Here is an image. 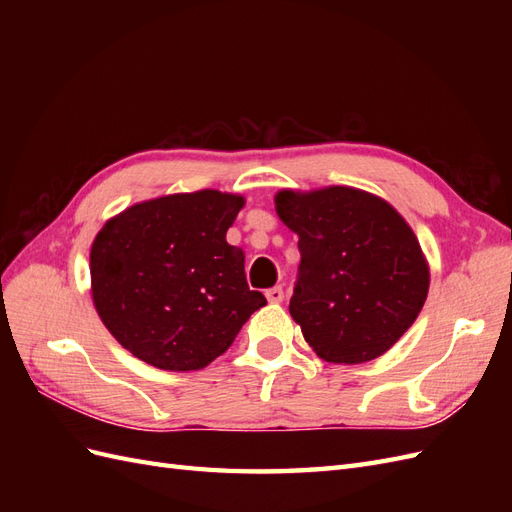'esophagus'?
Here are the masks:
<instances>
[{
    "label": "esophagus",
    "instance_id": "esophagus-1",
    "mask_svg": "<svg viewBox=\"0 0 512 512\" xmlns=\"http://www.w3.org/2000/svg\"><path fill=\"white\" fill-rule=\"evenodd\" d=\"M265 297L269 303H282L284 301V288L282 286H273L265 290Z\"/></svg>",
    "mask_w": 512,
    "mask_h": 512
}]
</instances>
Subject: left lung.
Wrapping results in <instances>:
<instances>
[{
	"instance_id": "1",
	"label": "left lung",
	"mask_w": 512,
	"mask_h": 512,
	"mask_svg": "<svg viewBox=\"0 0 512 512\" xmlns=\"http://www.w3.org/2000/svg\"><path fill=\"white\" fill-rule=\"evenodd\" d=\"M280 220L299 235L290 316L322 361L359 365L391 350L429 292L410 224L384 198L348 185L280 190Z\"/></svg>"
}]
</instances>
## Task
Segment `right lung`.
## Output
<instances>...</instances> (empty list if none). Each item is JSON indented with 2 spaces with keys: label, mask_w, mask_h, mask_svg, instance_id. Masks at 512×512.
Instances as JSON below:
<instances>
[{
  "label": "right lung",
  "mask_w": 512,
  "mask_h": 512,
  "mask_svg": "<svg viewBox=\"0 0 512 512\" xmlns=\"http://www.w3.org/2000/svg\"><path fill=\"white\" fill-rule=\"evenodd\" d=\"M245 198L218 190L143 200L108 220L91 243V299L117 342L166 371L203 369L224 354L256 309L245 256L226 232Z\"/></svg>",
  "instance_id": "right-lung-1"
}]
</instances>
